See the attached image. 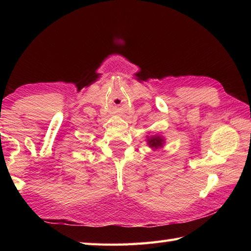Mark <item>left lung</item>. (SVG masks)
Instances as JSON below:
<instances>
[{
    "label": "left lung",
    "mask_w": 251,
    "mask_h": 251,
    "mask_svg": "<svg viewBox=\"0 0 251 251\" xmlns=\"http://www.w3.org/2000/svg\"><path fill=\"white\" fill-rule=\"evenodd\" d=\"M164 139L160 137V136H152L150 139H148V145L151 148H158L163 146Z\"/></svg>",
    "instance_id": "8db88e82"
}]
</instances>
